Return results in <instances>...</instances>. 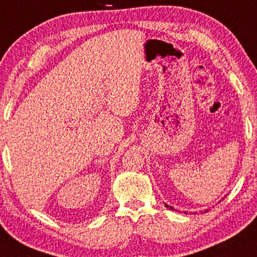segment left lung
<instances>
[{
    "label": "left lung",
    "instance_id": "obj_1",
    "mask_svg": "<svg viewBox=\"0 0 257 257\" xmlns=\"http://www.w3.org/2000/svg\"><path fill=\"white\" fill-rule=\"evenodd\" d=\"M165 206H166V207H169L170 209H173V207H171V206H168V205H166V204H165ZM205 212H207V209H206ZM185 213H186V212H185Z\"/></svg>",
    "mask_w": 257,
    "mask_h": 257
}]
</instances>
